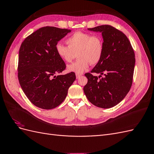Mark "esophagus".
<instances>
[{"label":"esophagus","instance_id":"obj_1","mask_svg":"<svg viewBox=\"0 0 154 154\" xmlns=\"http://www.w3.org/2000/svg\"><path fill=\"white\" fill-rule=\"evenodd\" d=\"M81 74H76V79H78L79 78H80L81 77Z\"/></svg>","mask_w":154,"mask_h":154}]
</instances>
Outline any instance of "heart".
Wrapping results in <instances>:
<instances>
[{"label":"heart","instance_id":"obj_1","mask_svg":"<svg viewBox=\"0 0 154 154\" xmlns=\"http://www.w3.org/2000/svg\"><path fill=\"white\" fill-rule=\"evenodd\" d=\"M68 46L58 43L55 47L57 55L64 62L69 63L77 57L76 62L67 67L69 72L82 74L89 64L98 63L103 53V40L100 35L76 32L66 40Z\"/></svg>","mask_w":154,"mask_h":154}]
</instances>
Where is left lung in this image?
Here are the masks:
<instances>
[{"instance_id":"obj_1","label":"left lung","mask_w":154,"mask_h":154,"mask_svg":"<svg viewBox=\"0 0 154 154\" xmlns=\"http://www.w3.org/2000/svg\"><path fill=\"white\" fill-rule=\"evenodd\" d=\"M88 30L101 32L104 48L100 61L91 73L85 74L88 82L83 91L92 104L109 109L120 103L132 86L136 62L134 51L127 36L112 26L103 25ZM94 72L100 75L93 76Z\"/></svg>"}]
</instances>
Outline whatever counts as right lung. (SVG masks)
<instances>
[{
  "label": "right lung",
  "mask_w": 154,
  "mask_h": 154,
  "mask_svg": "<svg viewBox=\"0 0 154 154\" xmlns=\"http://www.w3.org/2000/svg\"><path fill=\"white\" fill-rule=\"evenodd\" d=\"M71 31L46 26L32 32L22 43L18 55V78L22 91L36 106L52 109L66 99L76 80L74 72L56 76L66 63L55 47Z\"/></svg>",
  "instance_id": "add662e5"
}]
</instances>
